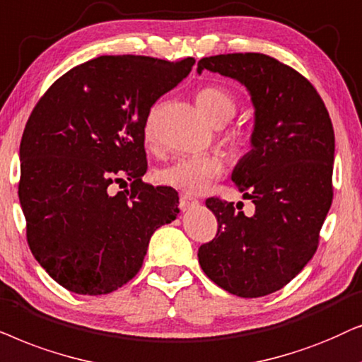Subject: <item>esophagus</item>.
<instances>
[{"label":"esophagus","mask_w":362,"mask_h":362,"mask_svg":"<svg viewBox=\"0 0 362 362\" xmlns=\"http://www.w3.org/2000/svg\"><path fill=\"white\" fill-rule=\"evenodd\" d=\"M195 205H199V200H195V199H192L190 195H180V209H182V211H187V210H190L192 206H195Z\"/></svg>","instance_id":"esophagus-1"}]
</instances>
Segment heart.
<instances>
[{
    "label": "heart",
    "instance_id": "1",
    "mask_svg": "<svg viewBox=\"0 0 362 362\" xmlns=\"http://www.w3.org/2000/svg\"><path fill=\"white\" fill-rule=\"evenodd\" d=\"M195 103L215 127H221L237 112V100L221 86H206L202 88L195 95ZM144 137L147 144L153 142V120L152 115L147 119L144 127ZM225 146L231 152H238L245 146V136L242 132L230 131L223 137ZM223 172V162L215 153L194 156L178 158L170 165L160 168L157 172V180L162 185L185 192V194H202L209 189L215 178Z\"/></svg>",
    "mask_w": 362,
    "mask_h": 362
}]
</instances>
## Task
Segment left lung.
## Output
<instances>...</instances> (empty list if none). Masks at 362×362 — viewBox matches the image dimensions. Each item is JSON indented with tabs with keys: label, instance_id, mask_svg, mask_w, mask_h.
<instances>
[{
	"label": "left lung",
	"instance_id": "8db88e82",
	"mask_svg": "<svg viewBox=\"0 0 362 362\" xmlns=\"http://www.w3.org/2000/svg\"><path fill=\"white\" fill-rule=\"evenodd\" d=\"M205 69L238 81L252 98V151L235 165L231 180L253 202L255 214L206 199L218 231L199 248V263L231 295L267 296L288 285L316 252L332 202L334 131L310 81L273 57L210 56L197 66L199 74Z\"/></svg>",
	"mask_w": 362,
	"mask_h": 362
}]
</instances>
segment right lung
<instances>
[{
    "label": "right lung",
    "mask_w": 362,
    "mask_h": 362,
    "mask_svg": "<svg viewBox=\"0 0 362 362\" xmlns=\"http://www.w3.org/2000/svg\"><path fill=\"white\" fill-rule=\"evenodd\" d=\"M194 57L100 56L47 89L24 127L19 204L31 253L77 295H107L136 276L158 226L177 218L172 187L144 184V127ZM132 190L110 196L112 181Z\"/></svg>",
    "instance_id": "1"
}]
</instances>
